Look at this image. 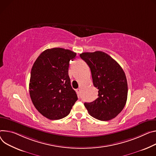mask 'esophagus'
<instances>
[{"label":"esophagus","mask_w":156,"mask_h":156,"mask_svg":"<svg viewBox=\"0 0 156 156\" xmlns=\"http://www.w3.org/2000/svg\"><path fill=\"white\" fill-rule=\"evenodd\" d=\"M80 91H81V88H78V89H76V93H77V94H80Z\"/></svg>","instance_id":"1"}]
</instances>
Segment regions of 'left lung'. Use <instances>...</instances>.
<instances>
[{"label": "left lung", "mask_w": 156, "mask_h": 156, "mask_svg": "<svg viewBox=\"0 0 156 156\" xmlns=\"http://www.w3.org/2000/svg\"><path fill=\"white\" fill-rule=\"evenodd\" d=\"M91 69L94 87L98 98L84 103L89 114L103 121L116 117L122 111L127 98V83L121 66L107 53L96 51L80 55Z\"/></svg>", "instance_id": "1"}]
</instances>
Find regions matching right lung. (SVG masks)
<instances>
[{"label": "right lung", "mask_w": 156, "mask_h": 156, "mask_svg": "<svg viewBox=\"0 0 156 156\" xmlns=\"http://www.w3.org/2000/svg\"><path fill=\"white\" fill-rule=\"evenodd\" d=\"M76 55L62 48L47 49L33 65L30 96L38 111L49 119L57 120L68 116L78 100L68 75L69 61Z\"/></svg>", "instance_id": "add662e5"}]
</instances>
